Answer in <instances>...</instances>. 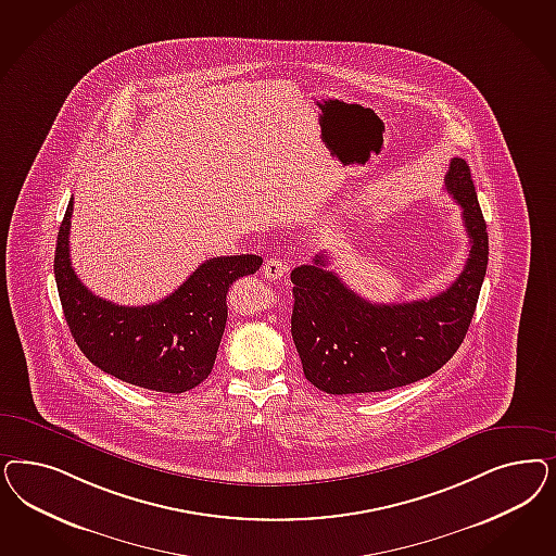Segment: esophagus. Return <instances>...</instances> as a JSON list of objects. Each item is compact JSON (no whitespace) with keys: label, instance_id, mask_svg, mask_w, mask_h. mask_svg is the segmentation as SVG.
<instances>
[{"label":"esophagus","instance_id":"obj_1","mask_svg":"<svg viewBox=\"0 0 556 556\" xmlns=\"http://www.w3.org/2000/svg\"><path fill=\"white\" fill-rule=\"evenodd\" d=\"M288 266L285 260H280V257H276V255H271L266 260V264H264V274L271 278V280H280V278H285L287 276Z\"/></svg>","mask_w":556,"mask_h":556}]
</instances>
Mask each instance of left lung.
Listing matches in <instances>:
<instances>
[{
  "label": "left lung",
  "mask_w": 556,
  "mask_h": 556,
  "mask_svg": "<svg viewBox=\"0 0 556 556\" xmlns=\"http://www.w3.org/2000/svg\"><path fill=\"white\" fill-rule=\"evenodd\" d=\"M446 190L463 208L470 250L466 266L444 292L378 305L325 269L327 253L292 269L290 331L311 384L329 394L380 393L430 377L465 341L483 287L489 235L470 167L454 157Z\"/></svg>",
  "instance_id": "obj_1"
}]
</instances>
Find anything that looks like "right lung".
Returning <instances> with one entry per match:
<instances>
[{
	"instance_id": "obj_1",
	"label": "right lung",
	"mask_w": 556,
	"mask_h": 556,
	"mask_svg": "<svg viewBox=\"0 0 556 556\" xmlns=\"http://www.w3.org/2000/svg\"><path fill=\"white\" fill-rule=\"evenodd\" d=\"M73 198L56 235L54 280L73 340L93 366L128 384L186 393L213 372L227 323V292L255 274L260 255H223L200 264L160 303L114 305L81 285L70 260Z\"/></svg>"
}]
</instances>
